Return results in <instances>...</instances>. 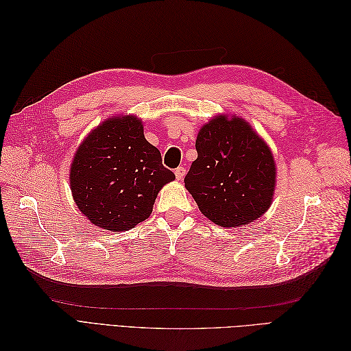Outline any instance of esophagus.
Here are the masks:
<instances>
[{
	"mask_svg": "<svg viewBox=\"0 0 351 351\" xmlns=\"http://www.w3.org/2000/svg\"><path fill=\"white\" fill-rule=\"evenodd\" d=\"M174 174H176V177H177V180H183V178H184V176H186V168H184V167H178V168H176Z\"/></svg>",
	"mask_w": 351,
	"mask_h": 351,
	"instance_id": "34e87169",
	"label": "esophagus"
}]
</instances>
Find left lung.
I'll use <instances>...</instances> for the list:
<instances>
[{"mask_svg": "<svg viewBox=\"0 0 351 351\" xmlns=\"http://www.w3.org/2000/svg\"><path fill=\"white\" fill-rule=\"evenodd\" d=\"M196 151L184 186L206 218L221 227H240L268 210L275 161L246 120L214 117L199 130Z\"/></svg>", "mask_w": 351, "mask_h": 351, "instance_id": "obj_1", "label": "left lung"}]
</instances>
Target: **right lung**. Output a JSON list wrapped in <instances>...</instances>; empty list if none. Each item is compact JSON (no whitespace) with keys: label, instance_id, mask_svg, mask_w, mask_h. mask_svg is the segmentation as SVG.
Wrapping results in <instances>:
<instances>
[{"label":"right lung","instance_id":"add662e5","mask_svg":"<svg viewBox=\"0 0 351 351\" xmlns=\"http://www.w3.org/2000/svg\"><path fill=\"white\" fill-rule=\"evenodd\" d=\"M174 178L134 115H115L99 124L70 167V189L80 212L114 232L149 218L158 192Z\"/></svg>","mask_w":351,"mask_h":351}]
</instances>
